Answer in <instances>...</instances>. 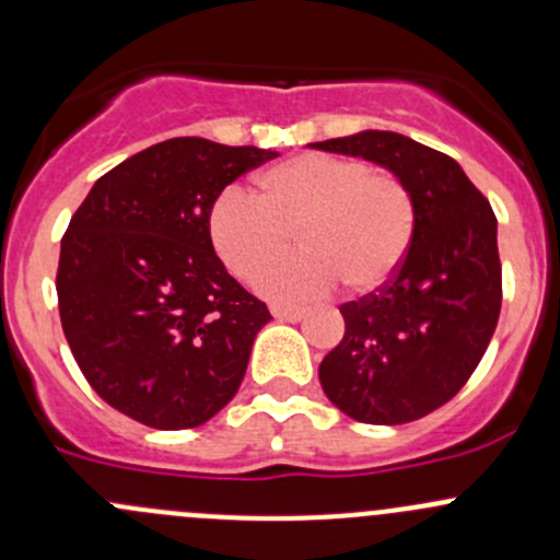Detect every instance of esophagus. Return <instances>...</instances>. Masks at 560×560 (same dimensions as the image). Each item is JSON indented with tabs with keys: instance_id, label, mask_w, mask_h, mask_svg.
<instances>
[{
	"instance_id": "1",
	"label": "esophagus",
	"mask_w": 560,
	"mask_h": 560,
	"mask_svg": "<svg viewBox=\"0 0 560 560\" xmlns=\"http://www.w3.org/2000/svg\"><path fill=\"white\" fill-rule=\"evenodd\" d=\"M270 314H273L276 319H281V322H301L303 316H306L303 308H290V306H273V308H270Z\"/></svg>"
}]
</instances>
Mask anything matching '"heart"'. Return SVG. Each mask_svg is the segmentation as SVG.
I'll return each instance as SVG.
<instances>
[{
  "mask_svg": "<svg viewBox=\"0 0 560 560\" xmlns=\"http://www.w3.org/2000/svg\"><path fill=\"white\" fill-rule=\"evenodd\" d=\"M259 195L228 186L208 208V238L230 273L248 279L289 245L302 252L254 276L276 303H306L341 281L352 295L380 290L409 254L417 206L398 175L360 160L301 154L268 167Z\"/></svg>",
  "mask_w": 560,
  "mask_h": 560,
  "instance_id": "obj_1",
  "label": "heart"
}]
</instances>
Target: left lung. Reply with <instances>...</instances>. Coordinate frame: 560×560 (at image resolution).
<instances>
[{
	"mask_svg": "<svg viewBox=\"0 0 560 560\" xmlns=\"http://www.w3.org/2000/svg\"><path fill=\"white\" fill-rule=\"evenodd\" d=\"M312 149L387 167L417 206L415 241L393 279L341 306L347 330L322 360V389L358 422L420 420L457 395L493 338L501 312L495 213L453 156L406 135L365 129Z\"/></svg>",
	"mask_w": 560,
	"mask_h": 560,
	"instance_id": "1",
	"label": "left lung"
}]
</instances>
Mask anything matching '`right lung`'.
<instances>
[{"mask_svg":"<svg viewBox=\"0 0 560 560\" xmlns=\"http://www.w3.org/2000/svg\"><path fill=\"white\" fill-rule=\"evenodd\" d=\"M273 156L165 140L105 173L70 219L56 273L61 327L89 385L121 415L180 431L238 393L270 312L217 257L208 208Z\"/></svg>","mask_w":560,"mask_h":560,"instance_id":"obj_1","label":"right lung"}]
</instances>
